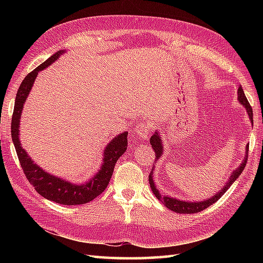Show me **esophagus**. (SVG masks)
Masks as SVG:
<instances>
[{
  "mask_svg": "<svg viewBox=\"0 0 263 263\" xmlns=\"http://www.w3.org/2000/svg\"><path fill=\"white\" fill-rule=\"evenodd\" d=\"M150 131H152V127H150L149 124L147 123H140V124L137 125L136 128V135L138 136V138L142 139V140H147L150 135Z\"/></svg>",
  "mask_w": 263,
  "mask_h": 263,
  "instance_id": "1",
  "label": "esophagus"
}]
</instances>
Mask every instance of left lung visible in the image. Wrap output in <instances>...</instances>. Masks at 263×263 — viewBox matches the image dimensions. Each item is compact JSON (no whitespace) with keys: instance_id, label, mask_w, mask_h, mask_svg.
<instances>
[{"instance_id":"1","label":"left lung","mask_w":263,"mask_h":263,"mask_svg":"<svg viewBox=\"0 0 263 263\" xmlns=\"http://www.w3.org/2000/svg\"><path fill=\"white\" fill-rule=\"evenodd\" d=\"M237 95H238L237 99H238L239 104L244 106L245 109H247L248 115L250 117V121L252 122V125H253V110H252V107H251V105L249 104L247 97H245V93L243 91L242 86L238 87ZM150 144H152V147H153L155 155H156L155 159L158 160L160 158V156L164 153L163 152V143H161V139H160V135L158 131H156L152 136V138H150ZM248 150H249V144L247 146V153H245V157L243 159V163L239 165L235 171H233V173L230 176V180L226 182V185L222 186V189H220L216 194L212 195L211 198L205 199L203 201H200V202L199 201H197V202H191V201H182L180 199L168 197V195H161L160 192L158 191V189L156 187L155 182L153 180V174H154L153 170L149 174L150 187H152L153 193L156 195V198H157L159 201H161V202H163L170 210L175 211V212H177V214H195V212H200V211H202V210L208 208V206H210L212 203L217 202V201L221 198V195H224V193L227 191L228 187H230L232 184L237 180V177L241 175V173L245 168V165H247V161H248Z\"/></svg>"}]
</instances>
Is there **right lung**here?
Returning a JSON list of instances; mask_svg holds the SVG:
<instances>
[{
	"label": "right lung",
	"instance_id": "add662e5",
	"mask_svg": "<svg viewBox=\"0 0 263 263\" xmlns=\"http://www.w3.org/2000/svg\"><path fill=\"white\" fill-rule=\"evenodd\" d=\"M63 53H65V49L53 54L51 58L37 66L22 80L15 96L12 122H11V136H12L15 152L27 180L35 187L36 191L49 201H54V202L60 204L74 205L89 202V201L98 197L100 193H103L104 190L107 187L116 161L126 152L127 132H123L121 135L116 136L107 144V147L104 150L103 164L100 166V170L93 175V177L83 184H73L61 177L48 174L47 172L33 163L29 155L22 148L19 140L22 108H24V104L31 90L32 83L35 82L36 77L38 76V72L54 63Z\"/></svg>",
	"mask_w": 263,
	"mask_h": 263
}]
</instances>
